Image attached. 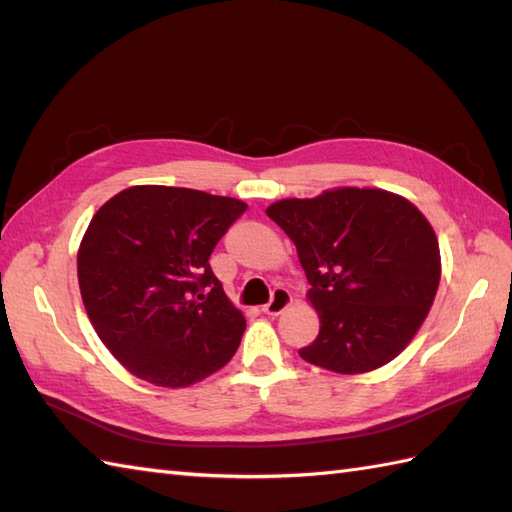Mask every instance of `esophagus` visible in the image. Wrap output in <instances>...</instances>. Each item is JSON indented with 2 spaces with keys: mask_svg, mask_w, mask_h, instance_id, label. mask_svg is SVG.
<instances>
[{
  "mask_svg": "<svg viewBox=\"0 0 512 512\" xmlns=\"http://www.w3.org/2000/svg\"><path fill=\"white\" fill-rule=\"evenodd\" d=\"M289 302H291L289 289L276 287L274 291H271V298H269L267 305H263V311L267 316H278L280 311H285L289 307Z\"/></svg>",
  "mask_w": 512,
  "mask_h": 512,
  "instance_id": "1",
  "label": "esophagus"
}]
</instances>
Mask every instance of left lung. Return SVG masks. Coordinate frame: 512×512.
<instances>
[{"mask_svg":"<svg viewBox=\"0 0 512 512\" xmlns=\"http://www.w3.org/2000/svg\"><path fill=\"white\" fill-rule=\"evenodd\" d=\"M267 216L294 241L320 314L298 353L336 373H367L411 342L440 285V247L413 203L384 190L342 187L285 198Z\"/></svg>","mask_w":512,"mask_h":512,"instance_id":"left-lung-1","label":"left lung"}]
</instances>
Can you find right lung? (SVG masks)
<instances>
[{"label": "right lung", "mask_w": 512, "mask_h": 512, "mask_svg": "<svg viewBox=\"0 0 512 512\" xmlns=\"http://www.w3.org/2000/svg\"><path fill=\"white\" fill-rule=\"evenodd\" d=\"M247 210L187 187L137 185L92 216L77 254L83 305L125 369L156 387H190L232 360L247 322L210 256Z\"/></svg>", "instance_id": "add662e5"}]
</instances>
